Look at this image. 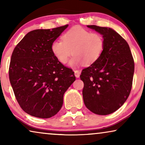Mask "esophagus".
Returning a JSON list of instances; mask_svg holds the SVG:
<instances>
[{
  "instance_id": "1",
  "label": "esophagus",
  "mask_w": 145,
  "mask_h": 145,
  "mask_svg": "<svg viewBox=\"0 0 145 145\" xmlns=\"http://www.w3.org/2000/svg\"><path fill=\"white\" fill-rule=\"evenodd\" d=\"M80 71H78V70H76V71H74V75H75V76L76 77V78H78L79 76H80Z\"/></svg>"
}]
</instances>
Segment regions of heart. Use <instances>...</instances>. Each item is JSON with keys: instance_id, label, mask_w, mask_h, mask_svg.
Returning a JSON list of instances; mask_svg holds the SVG:
<instances>
[{"instance_id": "1", "label": "heart", "mask_w": 145, "mask_h": 145, "mask_svg": "<svg viewBox=\"0 0 145 145\" xmlns=\"http://www.w3.org/2000/svg\"><path fill=\"white\" fill-rule=\"evenodd\" d=\"M63 41L55 39L51 43V50L55 58L62 64L68 61L72 67L83 64L90 65L96 62L104 50L105 40L100 33L90 32L80 26H74L63 36Z\"/></svg>"}]
</instances>
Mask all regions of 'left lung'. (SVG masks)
<instances>
[{
  "instance_id": "left-lung-1",
  "label": "left lung",
  "mask_w": 145,
  "mask_h": 145,
  "mask_svg": "<svg viewBox=\"0 0 145 145\" xmlns=\"http://www.w3.org/2000/svg\"><path fill=\"white\" fill-rule=\"evenodd\" d=\"M104 37V50L96 62L82 70V96L85 106L98 115L118 110L129 96L135 64L128 43L110 27L87 25Z\"/></svg>"
}]
</instances>
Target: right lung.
I'll use <instances>...</instances> for the list:
<instances>
[{
  "instance_id": "add662e5",
  "label": "right lung",
  "mask_w": 145,
  "mask_h": 145,
  "mask_svg": "<svg viewBox=\"0 0 145 145\" xmlns=\"http://www.w3.org/2000/svg\"><path fill=\"white\" fill-rule=\"evenodd\" d=\"M68 25L29 31L12 54L9 79L21 108L39 118H49L63 106V95L76 80L74 72L55 58L51 45Z\"/></svg>"
}]
</instances>
